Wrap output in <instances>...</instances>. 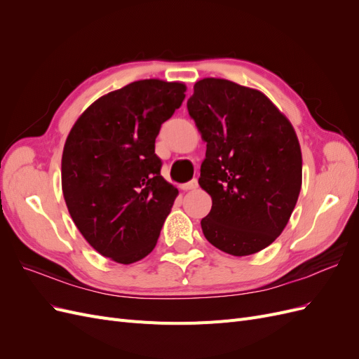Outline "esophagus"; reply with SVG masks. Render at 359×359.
I'll use <instances>...</instances> for the list:
<instances>
[{
  "label": "esophagus",
  "instance_id": "1",
  "mask_svg": "<svg viewBox=\"0 0 359 359\" xmlns=\"http://www.w3.org/2000/svg\"><path fill=\"white\" fill-rule=\"evenodd\" d=\"M198 180H191V181H189V182H184V184H181V190H184V191H190V190H194V189H198Z\"/></svg>",
  "mask_w": 359,
  "mask_h": 359
}]
</instances>
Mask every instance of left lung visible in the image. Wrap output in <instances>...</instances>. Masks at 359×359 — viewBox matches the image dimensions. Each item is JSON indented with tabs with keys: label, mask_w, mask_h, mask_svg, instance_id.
Here are the masks:
<instances>
[{
	"label": "left lung",
	"mask_w": 359,
	"mask_h": 359,
	"mask_svg": "<svg viewBox=\"0 0 359 359\" xmlns=\"http://www.w3.org/2000/svg\"><path fill=\"white\" fill-rule=\"evenodd\" d=\"M187 109L206 142L199 186L212 206L202 232L224 253H257L283 232L299 196L295 130L264 93L226 79L194 83Z\"/></svg>",
	"instance_id": "8db88e82"
}]
</instances>
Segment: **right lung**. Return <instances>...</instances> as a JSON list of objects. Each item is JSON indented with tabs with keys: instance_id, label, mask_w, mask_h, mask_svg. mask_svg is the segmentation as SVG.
Instances as JSON below:
<instances>
[{
	"instance_id": "1",
	"label": "right lung",
	"mask_w": 359,
	"mask_h": 359,
	"mask_svg": "<svg viewBox=\"0 0 359 359\" xmlns=\"http://www.w3.org/2000/svg\"><path fill=\"white\" fill-rule=\"evenodd\" d=\"M186 85L136 81L95 100L74 123L61 160L62 194L88 244L118 264L153 252L178 190L160 175L156 137Z\"/></svg>"
}]
</instances>
